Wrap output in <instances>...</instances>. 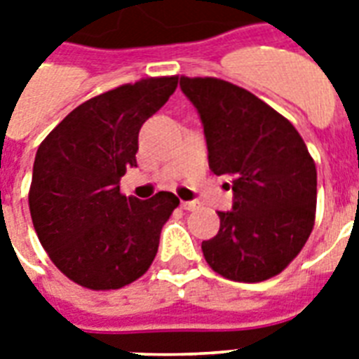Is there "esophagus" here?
<instances>
[{
	"mask_svg": "<svg viewBox=\"0 0 359 359\" xmlns=\"http://www.w3.org/2000/svg\"><path fill=\"white\" fill-rule=\"evenodd\" d=\"M180 207L184 208V210H196V208H199V203L197 201H180Z\"/></svg>",
	"mask_w": 359,
	"mask_h": 359,
	"instance_id": "esophagus-1",
	"label": "esophagus"
}]
</instances>
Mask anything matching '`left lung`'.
Instances as JSON below:
<instances>
[{
    "label": "left lung",
    "instance_id": "left-lung-1",
    "mask_svg": "<svg viewBox=\"0 0 359 359\" xmlns=\"http://www.w3.org/2000/svg\"><path fill=\"white\" fill-rule=\"evenodd\" d=\"M201 117L214 175L231 177L233 210L201 250L214 272L257 283L289 266L311 235L317 168L298 130L253 93L218 78L180 76Z\"/></svg>",
    "mask_w": 359,
    "mask_h": 359
}]
</instances>
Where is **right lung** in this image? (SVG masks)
I'll list each match as a JSON object with an SVG mask.
<instances>
[{
	"label": "right lung",
	"instance_id": "obj_1",
	"mask_svg": "<svg viewBox=\"0 0 359 359\" xmlns=\"http://www.w3.org/2000/svg\"><path fill=\"white\" fill-rule=\"evenodd\" d=\"M179 76L124 83L80 104L36 151L29 188L33 227L52 262L74 283L121 289L149 270L179 197L121 194L135 168L137 135L168 102Z\"/></svg>",
	"mask_w": 359,
	"mask_h": 359
}]
</instances>
